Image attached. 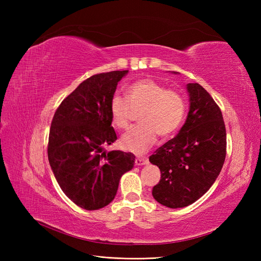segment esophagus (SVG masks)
<instances>
[{
	"instance_id": "1",
	"label": "esophagus",
	"mask_w": 261,
	"mask_h": 261,
	"mask_svg": "<svg viewBox=\"0 0 261 261\" xmlns=\"http://www.w3.org/2000/svg\"><path fill=\"white\" fill-rule=\"evenodd\" d=\"M145 164H148V160L144 159V158H137L135 160V165H137V167H139V165H145Z\"/></svg>"
}]
</instances>
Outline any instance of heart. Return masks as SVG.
<instances>
[{
    "label": "heart",
    "mask_w": 261,
    "mask_h": 261,
    "mask_svg": "<svg viewBox=\"0 0 261 261\" xmlns=\"http://www.w3.org/2000/svg\"><path fill=\"white\" fill-rule=\"evenodd\" d=\"M125 96L115 93L110 101L112 123L118 128L128 126L134 111H139V122L121 138L123 149L143 154L158 138H169L175 134L184 121L186 105L183 97L153 80H140L127 86Z\"/></svg>",
    "instance_id": "1"
}]
</instances>
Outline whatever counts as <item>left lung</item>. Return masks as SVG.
<instances>
[{
	"mask_svg": "<svg viewBox=\"0 0 261 261\" xmlns=\"http://www.w3.org/2000/svg\"><path fill=\"white\" fill-rule=\"evenodd\" d=\"M187 92L189 112L183 127L149 158L161 171V179L152 188L153 198L173 209L187 207L208 192L226 154L220 108L199 84H187Z\"/></svg>",
	"mask_w": 261,
	"mask_h": 261,
	"instance_id": "8db88e82",
	"label": "left lung"
}]
</instances>
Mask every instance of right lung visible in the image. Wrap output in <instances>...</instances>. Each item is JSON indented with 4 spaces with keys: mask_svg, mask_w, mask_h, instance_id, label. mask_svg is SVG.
Segmentation results:
<instances>
[{
    "mask_svg": "<svg viewBox=\"0 0 261 261\" xmlns=\"http://www.w3.org/2000/svg\"><path fill=\"white\" fill-rule=\"evenodd\" d=\"M128 70L93 75L62 101L51 123L48 158L53 174L68 198L86 210L111 202L135 155L105 146L117 139L110 101Z\"/></svg>",
    "mask_w": 261,
    "mask_h": 261,
    "instance_id": "obj_1",
    "label": "right lung"
}]
</instances>
